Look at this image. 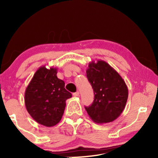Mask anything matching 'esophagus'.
<instances>
[{
	"label": "esophagus",
	"mask_w": 158,
	"mask_h": 158,
	"mask_svg": "<svg viewBox=\"0 0 158 158\" xmlns=\"http://www.w3.org/2000/svg\"><path fill=\"white\" fill-rule=\"evenodd\" d=\"M79 94H80V93L78 91H77V92H75V93H73V95L75 97H77V96H79Z\"/></svg>",
	"instance_id": "34e87169"
}]
</instances>
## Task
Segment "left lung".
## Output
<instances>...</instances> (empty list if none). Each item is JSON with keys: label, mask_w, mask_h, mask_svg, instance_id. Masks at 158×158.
Returning <instances> with one entry per match:
<instances>
[{"label": "left lung", "mask_w": 158, "mask_h": 158, "mask_svg": "<svg viewBox=\"0 0 158 158\" xmlns=\"http://www.w3.org/2000/svg\"><path fill=\"white\" fill-rule=\"evenodd\" d=\"M86 75L95 95L91 106L85 107L89 117L98 124L116 120L124 111L129 95L122 76L103 60L89 62Z\"/></svg>", "instance_id": "1"}]
</instances>
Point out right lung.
<instances>
[{
  "mask_svg": "<svg viewBox=\"0 0 158 158\" xmlns=\"http://www.w3.org/2000/svg\"><path fill=\"white\" fill-rule=\"evenodd\" d=\"M56 68L40 67L26 88L24 102L30 116L43 126L53 127L60 122L72 94L64 88V82L57 76Z\"/></svg>",
  "mask_w": 158,
  "mask_h": 158,
  "instance_id": "right-lung-1",
  "label": "right lung"
}]
</instances>
